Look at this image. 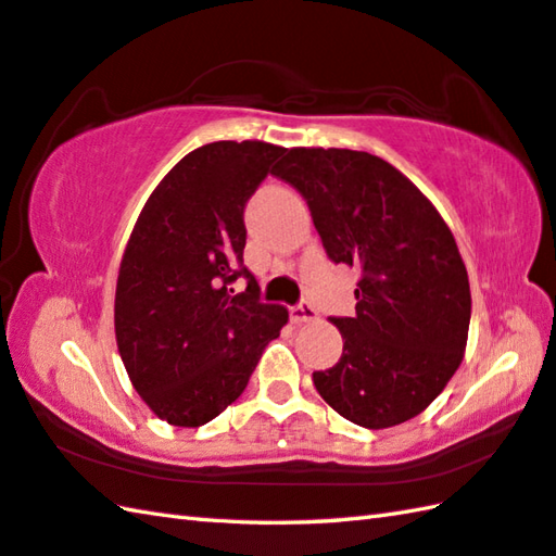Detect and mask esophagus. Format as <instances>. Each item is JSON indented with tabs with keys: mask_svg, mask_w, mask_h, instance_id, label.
Listing matches in <instances>:
<instances>
[{
	"mask_svg": "<svg viewBox=\"0 0 556 556\" xmlns=\"http://www.w3.org/2000/svg\"><path fill=\"white\" fill-rule=\"evenodd\" d=\"M290 319L294 324H309V321L319 319V314H316V309L312 307L309 302H300V304H294V307L290 309Z\"/></svg>",
	"mask_w": 556,
	"mask_h": 556,
	"instance_id": "34e87169",
	"label": "esophagus"
}]
</instances>
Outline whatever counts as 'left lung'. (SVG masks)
I'll use <instances>...</instances> for the list:
<instances>
[{"mask_svg": "<svg viewBox=\"0 0 556 556\" xmlns=\"http://www.w3.org/2000/svg\"><path fill=\"white\" fill-rule=\"evenodd\" d=\"M274 175L307 199L326 254L362 268L355 316L331 319L343 355L314 371L316 391L359 427L413 420L466 355L470 282L451 228L401 169L365 151L290 149Z\"/></svg>", "mask_w": 556, "mask_h": 556, "instance_id": "obj_1", "label": "left lung"}]
</instances>
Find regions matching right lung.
Here are the masks:
<instances>
[{
	"label": "right lung",
	"instance_id": "add662e5",
	"mask_svg": "<svg viewBox=\"0 0 556 556\" xmlns=\"http://www.w3.org/2000/svg\"><path fill=\"white\" fill-rule=\"evenodd\" d=\"M282 146L215 141L153 189L124 247L115 338L131 387L173 427H201L240 399L264 348L288 324L242 266L244 203ZM248 278L233 294L231 280Z\"/></svg>",
	"mask_w": 556,
	"mask_h": 556
}]
</instances>
